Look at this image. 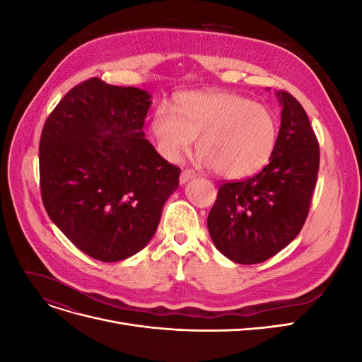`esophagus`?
I'll use <instances>...</instances> for the list:
<instances>
[{
	"label": "esophagus",
	"instance_id": "esophagus-1",
	"mask_svg": "<svg viewBox=\"0 0 362 362\" xmlns=\"http://www.w3.org/2000/svg\"><path fill=\"white\" fill-rule=\"evenodd\" d=\"M193 177H194L193 170H190V169H184V170L181 172V175H180V182H181V184H185V182L189 181V180H192Z\"/></svg>",
	"mask_w": 362,
	"mask_h": 362
}]
</instances>
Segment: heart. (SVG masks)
<instances>
[{"mask_svg": "<svg viewBox=\"0 0 362 362\" xmlns=\"http://www.w3.org/2000/svg\"><path fill=\"white\" fill-rule=\"evenodd\" d=\"M151 131L158 151L178 161L198 139L201 161L228 180H242L262 169L278 140V120L270 108L242 95L190 92L177 98L175 112L160 105Z\"/></svg>", "mask_w": 362, "mask_h": 362, "instance_id": "heart-1", "label": "heart"}]
</instances>
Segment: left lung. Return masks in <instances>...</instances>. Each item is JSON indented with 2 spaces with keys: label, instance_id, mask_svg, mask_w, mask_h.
I'll return each mask as SVG.
<instances>
[{
  "label": "left lung",
  "instance_id": "8db88e82",
  "mask_svg": "<svg viewBox=\"0 0 362 362\" xmlns=\"http://www.w3.org/2000/svg\"><path fill=\"white\" fill-rule=\"evenodd\" d=\"M276 146L257 175L223 181L208 214V231L222 254L240 264L276 255L308 217L320 164L319 141L303 107L286 90Z\"/></svg>",
  "mask_w": 362,
  "mask_h": 362
}]
</instances>
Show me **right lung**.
Instances as JSON below:
<instances>
[{"label":"right lung","instance_id":"right-lung-1","mask_svg":"<svg viewBox=\"0 0 362 362\" xmlns=\"http://www.w3.org/2000/svg\"><path fill=\"white\" fill-rule=\"evenodd\" d=\"M151 95L89 78L63 96L39 144L42 202L75 247L104 262L144 249L181 169L141 131Z\"/></svg>","mask_w":362,"mask_h":362}]
</instances>
